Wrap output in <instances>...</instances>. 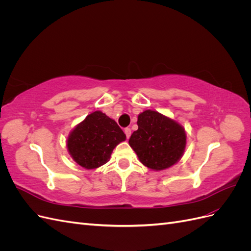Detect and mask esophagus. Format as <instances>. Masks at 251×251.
I'll list each match as a JSON object with an SVG mask.
<instances>
[{"label":"esophagus","mask_w":251,"mask_h":251,"mask_svg":"<svg viewBox=\"0 0 251 251\" xmlns=\"http://www.w3.org/2000/svg\"><path fill=\"white\" fill-rule=\"evenodd\" d=\"M131 128L130 127H126L125 128V133H126V138H130V136H131Z\"/></svg>","instance_id":"1"}]
</instances>
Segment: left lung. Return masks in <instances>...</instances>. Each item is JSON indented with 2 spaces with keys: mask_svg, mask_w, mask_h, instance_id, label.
Here are the masks:
<instances>
[{
  "mask_svg": "<svg viewBox=\"0 0 251 251\" xmlns=\"http://www.w3.org/2000/svg\"><path fill=\"white\" fill-rule=\"evenodd\" d=\"M138 130L131 135V148L142 164L161 171L174 165L183 154L186 135L176 121L147 110L139 114Z\"/></svg>",
  "mask_w": 251,
  "mask_h": 251,
  "instance_id": "left-lung-1",
  "label": "left lung"
}]
</instances>
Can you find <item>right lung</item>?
I'll use <instances>...</instances> for the list:
<instances>
[{"label": "right lung", "mask_w": 251, "mask_h": 251, "mask_svg": "<svg viewBox=\"0 0 251 251\" xmlns=\"http://www.w3.org/2000/svg\"><path fill=\"white\" fill-rule=\"evenodd\" d=\"M125 140L126 134L116 121L96 111L71 132L67 147L75 162L92 170L107 163L114 148Z\"/></svg>", "instance_id": "right-lung-1"}]
</instances>
